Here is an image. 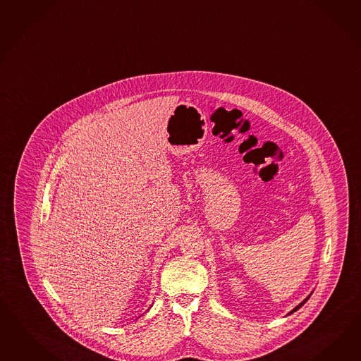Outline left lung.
I'll use <instances>...</instances> for the list:
<instances>
[{"instance_id":"8db88e82","label":"left lung","mask_w":361,"mask_h":361,"mask_svg":"<svg viewBox=\"0 0 361 361\" xmlns=\"http://www.w3.org/2000/svg\"><path fill=\"white\" fill-rule=\"evenodd\" d=\"M312 293H310V294H309V295H307V297H306V298H305V300H303L302 302L300 303V305H297V306H295V307H294V309H293L292 312H289V314H288V315H290V314H293V312H297V310H298V309H300V307H302L303 305H305V303H306V301H307V300H309V298H310V295H312Z\"/></svg>"}]
</instances>
